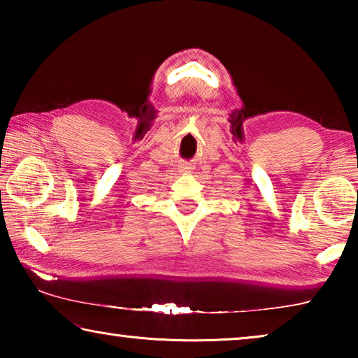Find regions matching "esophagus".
<instances>
[{"instance_id":"obj_1","label":"esophagus","mask_w":358,"mask_h":358,"mask_svg":"<svg viewBox=\"0 0 358 358\" xmlns=\"http://www.w3.org/2000/svg\"><path fill=\"white\" fill-rule=\"evenodd\" d=\"M189 169H191V167H183V171H185V172H187V171H189Z\"/></svg>"}]
</instances>
